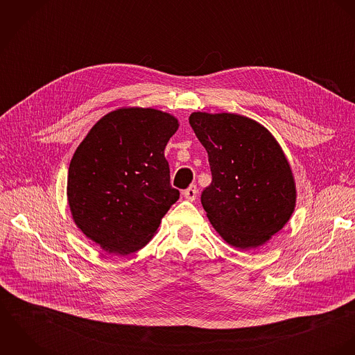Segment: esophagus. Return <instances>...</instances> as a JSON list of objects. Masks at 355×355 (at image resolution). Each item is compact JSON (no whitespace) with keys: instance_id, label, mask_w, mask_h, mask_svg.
Masks as SVG:
<instances>
[{"instance_id":"esophagus-1","label":"esophagus","mask_w":355,"mask_h":355,"mask_svg":"<svg viewBox=\"0 0 355 355\" xmlns=\"http://www.w3.org/2000/svg\"><path fill=\"white\" fill-rule=\"evenodd\" d=\"M197 194H198V190H197L196 186H191V187H189L187 190L183 191V197H184L187 201H191V202L196 201Z\"/></svg>"}]
</instances>
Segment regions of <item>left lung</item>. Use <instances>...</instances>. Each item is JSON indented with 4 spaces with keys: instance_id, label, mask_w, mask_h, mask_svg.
Returning <instances> with one entry per match:
<instances>
[{
    "instance_id": "1",
    "label": "left lung",
    "mask_w": 355,
    "mask_h": 355,
    "mask_svg": "<svg viewBox=\"0 0 355 355\" xmlns=\"http://www.w3.org/2000/svg\"><path fill=\"white\" fill-rule=\"evenodd\" d=\"M189 121L209 157L211 183L201 202L210 224L235 249L265 245L297 205L294 173L282 146L242 114L193 112Z\"/></svg>"
}]
</instances>
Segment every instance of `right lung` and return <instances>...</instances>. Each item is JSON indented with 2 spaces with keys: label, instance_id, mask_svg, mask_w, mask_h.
<instances>
[{
  "label": "right lung",
  "instance_id": "obj_1",
  "mask_svg": "<svg viewBox=\"0 0 355 355\" xmlns=\"http://www.w3.org/2000/svg\"><path fill=\"white\" fill-rule=\"evenodd\" d=\"M178 128L171 113L124 106L101 117L73 153L67 180L71 216L106 253L145 248L179 200L164 155Z\"/></svg>",
  "mask_w": 355,
  "mask_h": 355
}]
</instances>
